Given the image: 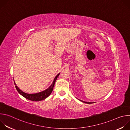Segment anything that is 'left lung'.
I'll list each match as a JSON object with an SVG mask.
<instances>
[{
	"label": "left lung",
	"mask_w": 130,
	"mask_h": 130,
	"mask_svg": "<svg viewBox=\"0 0 130 130\" xmlns=\"http://www.w3.org/2000/svg\"><path fill=\"white\" fill-rule=\"evenodd\" d=\"M81 101L84 102V103H88V104H90V103H91V102H85V101Z\"/></svg>",
	"instance_id": "left-lung-1"
}]
</instances>
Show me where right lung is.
<instances>
[{"instance_id": "obj_1", "label": "right lung", "mask_w": 130, "mask_h": 130, "mask_svg": "<svg viewBox=\"0 0 130 130\" xmlns=\"http://www.w3.org/2000/svg\"><path fill=\"white\" fill-rule=\"evenodd\" d=\"M60 75V73L58 74L57 75V76L55 77L53 83H52V84L51 85V86L48 87L47 89H46V90L39 92V93H36V94H27L25 93V92H23V91H22L19 88H18L15 84V87L17 90V91L19 92V93L23 96L24 97H25V98L31 100V101H42L44 99H45L46 98H47L52 92L53 89V87L55 84V81H56L57 78L59 77Z\"/></svg>"}]
</instances>
